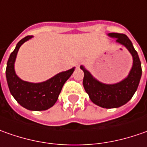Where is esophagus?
<instances>
[{
  "label": "esophagus",
  "instance_id": "34e87169",
  "mask_svg": "<svg viewBox=\"0 0 147 147\" xmlns=\"http://www.w3.org/2000/svg\"><path fill=\"white\" fill-rule=\"evenodd\" d=\"M81 63H82V61H81V60H80V61H78V62L76 63V65H77V66H79L80 64H81Z\"/></svg>",
  "mask_w": 147,
  "mask_h": 147
}]
</instances>
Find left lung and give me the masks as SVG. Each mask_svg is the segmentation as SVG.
<instances>
[{
  "mask_svg": "<svg viewBox=\"0 0 147 147\" xmlns=\"http://www.w3.org/2000/svg\"><path fill=\"white\" fill-rule=\"evenodd\" d=\"M110 36L115 37L116 42L124 45L131 53L134 64L127 78L115 84H105L98 81L83 66L84 76L83 85L90 100L103 108H116L127 103L135 94L142 76V66L138 54L128 36L121 33H109Z\"/></svg>",
  "mask_w": 147,
  "mask_h": 147,
  "instance_id": "obj_1",
  "label": "left lung"
}]
</instances>
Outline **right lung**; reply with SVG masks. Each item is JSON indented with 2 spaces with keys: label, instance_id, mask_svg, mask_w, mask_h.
Returning a JSON list of instances; mask_svg holds the SVG:
<instances>
[{
  "label": "right lung",
  "instance_id": "obj_1",
  "mask_svg": "<svg viewBox=\"0 0 147 147\" xmlns=\"http://www.w3.org/2000/svg\"><path fill=\"white\" fill-rule=\"evenodd\" d=\"M32 37V36H28L22 39L10 53L5 71L6 80L10 94L22 107L30 111H45L57 102L63 84L75 69L61 72L42 83H29L18 78L13 66L16 55L20 46Z\"/></svg>",
  "mask_w": 147,
  "mask_h": 147
}]
</instances>
